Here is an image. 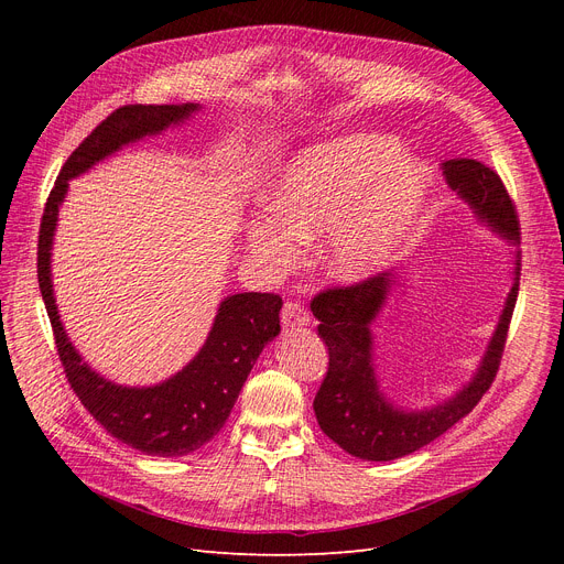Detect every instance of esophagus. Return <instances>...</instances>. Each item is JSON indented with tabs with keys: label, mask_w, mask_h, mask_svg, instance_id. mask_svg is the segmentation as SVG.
Here are the masks:
<instances>
[{
	"label": "esophagus",
	"mask_w": 564,
	"mask_h": 564,
	"mask_svg": "<svg viewBox=\"0 0 564 564\" xmlns=\"http://www.w3.org/2000/svg\"><path fill=\"white\" fill-rule=\"evenodd\" d=\"M311 322V315L308 311L304 308L302 302H285L283 304V311H281V324L285 329L290 327H304V324Z\"/></svg>",
	"instance_id": "obj_1"
}]
</instances>
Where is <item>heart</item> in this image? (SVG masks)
<instances>
[{
    "instance_id": "obj_1",
    "label": "heart",
    "mask_w": 564,
    "mask_h": 564,
    "mask_svg": "<svg viewBox=\"0 0 564 564\" xmlns=\"http://www.w3.org/2000/svg\"><path fill=\"white\" fill-rule=\"evenodd\" d=\"M425 185V166L398 155L389 137L349 134L313 145L281 173L274 217L249 226V249L283 272L297 264L302 245L332 232V272L359 281L402 249L419 221Z\"/></svg>"
}]
</instances>
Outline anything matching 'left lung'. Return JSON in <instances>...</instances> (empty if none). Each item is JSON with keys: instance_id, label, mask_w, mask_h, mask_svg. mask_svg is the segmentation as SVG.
<instances>
[{"instance_id": "1", "label": "left lung", "mask_w": 564, "mask_h": 564, "mask_svg": "<svg viewBox=\"0 0 564 564\" xmlns=\"http://www.w3.org/2000/svg\"><path fill=\"white\" fill-rule=\"evenodd\" d=\"M441 171L448 187L485 224L506 235L508 240L519 242L517 205L491 166L478 160L455 158L441 162ZM519 270L521 262L517 260V279L478 375L453 400L425 411L393 406L379 391L372 368L370 324L395 283L393 274H375L351 285L319 290L311 302V311L319 319L317 334L329 349V368L313 400L322 432L349 455L368 462H389L416 453L448 432L482 400L496 379L519 294Z\"/></svg>"}]
</instances>
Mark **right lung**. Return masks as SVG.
I'll return each instance as SVG.
<instances>
[{
	"label": "right lung",
	"instance_id": "right-lung-1",
	"mask_svg": "<svg viewBox=\"0 0 564 564\" xmlns=\"http://www.w3.org/2000/svg\"><path fill=\"white\" fill-rule=\"evenodd\" d=\"M196 109L189 102L126 105L111 111L58 171L39 230V288L70 389L111 436L158 457L189 455L219 434L258 354L281 332L279 311L283 300L274 292H242L226 297L210 336L187 368L158 387H118L82 361L64 332L52 294L50 249L58 205L66 196L70 177L91 169L130 141L185 121Z\"/></svg>",
	"mask_w": 564,
	"mask_h": 564
}]
</instances>
